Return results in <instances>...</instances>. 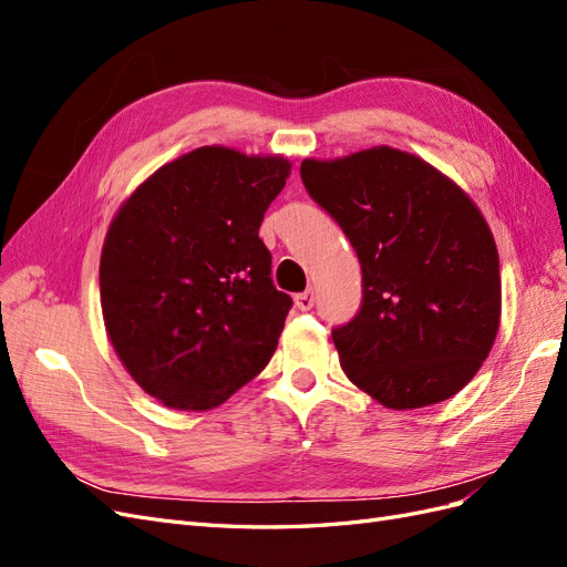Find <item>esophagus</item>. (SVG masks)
Here are the masks:
<instances>
[{
  "mask_svg": "<svg viewBox=\"0 0 567 567\" xmlns=\"http://www.w3.org/2000/svg\"><path fill=\"white\" fill-rule=\"evenodd\" d=\"M312 305H315V290H305V293L296 296V307H298V310L307 312V310H312Z\"/></svg>",
  "mask_w": 567,
  "mask_h": 567,
  "instance_id": "esophagus-1",
  "label": "esophagus"
}]
</instances>
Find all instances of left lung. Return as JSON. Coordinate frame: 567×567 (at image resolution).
I'll return each instance as SVG.
<instances>
[{
    "label": "left lung",
    "mask_w": 567,
    "mask_h": 567,
    "mask_svg": "<svg viewBox=\"0 0 567 567\" xmlns=\"http://www.w3.org/2000/svg\"><path fill=\"white\" fill-rule=\"evenodd\" d=\"M300 177L362 265V310L333 331L342 371L388 409L454 398L502 319L499 252L473 198L392 146L305 158Z\"/></svg>",
    "instance_id": "1"
}]
</instances>
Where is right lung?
Listing matches in <instances>:
<instances>
[{"mask_svg": "<svg viewBox=\"0 0 567 567\" xmlns=\"http://www.w3.org/2000/svg\"><path fill=\"white\" fill-rule=\"evenodd\" d=\"M290 167L200 146L117 208L101 248V312L120 362L165 406L227 402L277 350L293 300L274 288L257 231Z\"/></svg>", "mask_w": 567, "mask_h": 567, "instance_id": "add662e5", "label": "right lung"}]
</instances>
